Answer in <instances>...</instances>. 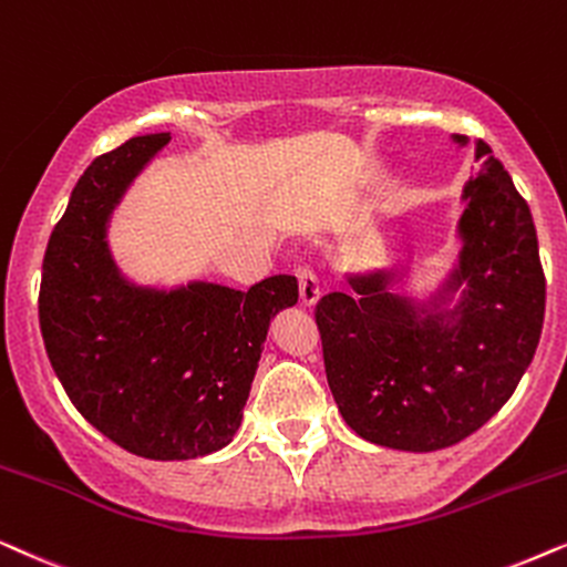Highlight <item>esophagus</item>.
Wrapping results in <instances>:
<instances>
[{"mask_svg": "<svg viewBox=\"0 0 567 567\" xmlns=\"http://www.w3.org/2000/svg\"><path fill=\"white\" fill-rule=\"evenodd\" d=\"M296 277H298V296H300V303L306 308H313L319 303L321 298V288H319V279L308 267H298L296 269Z\"/></svg>", "mask_w": 567, "mask_h": 567, "instance_id": "34e87169", "label": "esophagus"}]
</instances>
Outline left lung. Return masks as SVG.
Listing matches in <instances>:
<instances>
[{
	"mask_svg": "<svg viewBox=\"0 0 567 567\" xmlns=\"http://www.w3.org/2000/svg\"><path fill=\"white\" fill-rule=\"evenodd\" d=\"M456 142H466L458 137ZM474 140L482 165L464 186V248L441 303L391 292L394 275H354L316 306L323 368L347 425L399 451H437L480 430L516 391L545 321V271L526 199ZM465 285L454 312L451 291ZM423 316L420 317L419 313Z\"/></svg>",
	"mask_w": 567,
	"mask_h": 567,
	"instance_id": "left-lung-1",
	"label": "left lung"
}]
</instances>
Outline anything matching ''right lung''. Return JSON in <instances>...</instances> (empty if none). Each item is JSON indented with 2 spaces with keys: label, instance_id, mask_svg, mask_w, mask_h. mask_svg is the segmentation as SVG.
<instances>
[{
  "label": "right lung",
  "instance_id": "right-lung-1",
  "mask_svg": "<svg viewBox=\"0 0 567 567\" xmlns=\"http://www.w3.org/2000/svg\"><path fill=\"white\" fill-rule=\"evenodd\" d=\"M171 134H145L82 173L43 256L38 319L54 373L90 425L130 454L186 462L228 446L269 321L298 303L290 275L248 292L150 290L118 275L105 223Z\"/></svg>",
  "mask_w": 567,
  "mask_h": 567
}]
</instances>
